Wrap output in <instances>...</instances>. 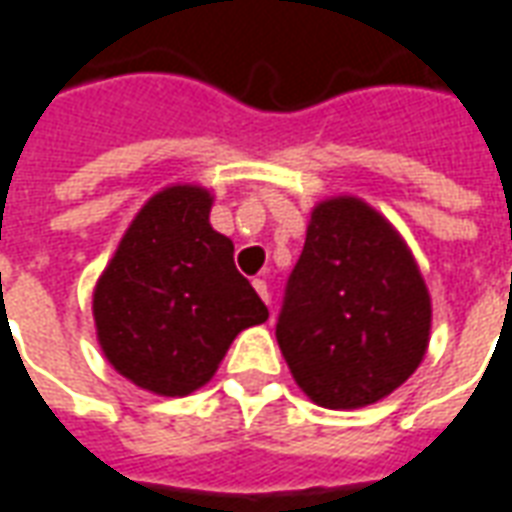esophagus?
Returning <instances> with one entry per match:
<instances>
[{"mask_svg":"<svg viewBox=\"0 0 512 512\" xmlns=\"http://www.w3.org/2000/svg\"><path fill=\"white\" fill-rule=\"evenodd\" d=\"M253 289L259 292V297H262L264 303H270V286H267L264 278H256V281H253Z\"/></svg>","mask_w":512,"mask_h":512,"instance_id":"1","label":"esophagus"}]
</instances>
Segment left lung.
<instances>
[{
    "label": "left lung",
    "instance_id": "obj_1",
    "mask_svg": "<svg viewBox=\"0 0 512 512\" xmlns=\"http://www.w3.org/2000/svg\"><path fill=\"white\" fill-rule=\"evenodd\" d=\"M275 339L322 408H361L411 378L430 339V295L411 250L358 198L322 201L289 273Z\"/></svg>",
    "mask_w": 512,
    "mask_h": 512
}]
</instances>
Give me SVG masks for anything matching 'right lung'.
<instances>
[{"label":"right lung","instance_id":"obj_1","mask_svg":"<svg viewBox=\"0 0 512 512\" xmlns=\"http://www.w3.org/2000/svg\"><path fill=\"white\" fill-rule=\"evenodd\" d=\"M209 209L201 187L157 192L123 234L93 295L107 361L162 397L201 389L237 333L270 317L234 267L231 239L209 226Z\"/></svg>","mask_w":512,"mask_h":512}]
</instances>
